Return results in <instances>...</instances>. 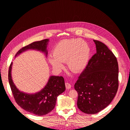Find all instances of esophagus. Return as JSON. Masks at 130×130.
Returning a JSON list of instances; mask_svg holds the SVG:
<instances>
[{"mask_svg": "<svg viewBox=\"0 0 130 130\" xmlns=\"http://www.w3.org/2000/svg\"><path fill=\"white\" fill-rule=\"evenodd\" d=\"M66 88L67 89H69L70 88H71V85L69 83H68V82H67V83H66Z\"/></svg>", "mask_w": 130, "mask_h": 130, "instance_id": "1", "label": "esophagus"}]
</instances>
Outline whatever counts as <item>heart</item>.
<instances>
[{
	"mask_svg": "<svg viewBox=\"0 0 130 130\" xmlns=\"http://www.w3.org/2000/svg\"><path fill=\"white\" fill-rule=\"evenodd\" d=\"M91 54L88 43L82 39L61 40L54 47L53 56H49L48 61L56 70L63 68V62L67 61L69 69L74 72H79L86 68Z\"/></svg>",
	"mask_w": 130,
	"mask_h": 130,
	"instance_id": "obj_1",
	"label": "heart"
}]
</instances>
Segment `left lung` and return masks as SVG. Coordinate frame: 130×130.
Listing matches in <instances>:
<instances>
[{"instance_id":"1","label":"left lung","mask_w":130,"mask_h":130,"mask_svg":"<svg viewBox=\"0 0 130 130\" xmlns=\"http://www.w3.org/2000/svg\"><path fill=\"white\" fill-rule=\"evenodd\" d=\"M93 41L96 53L74 85L78 93L77 107L87 114L97 113L107 107L115 97L119 86L116 57L105 44Z\"/></svg>"}]
</instances>
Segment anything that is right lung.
I'll return each instance as SVG.
<instances>
[{"label": "right lung", "mask_w": 130, "mask_h": 130, "mask_svg": "<svg viewBox=\"0 0 130 130\" xmlns=\"http://www.w3.org/2000/svg\"><path fill=\"white\" fill-rule=\"evenodd\" d=\"M49 39L33 42L21 49L15 54V57L27 50L33 49L42 52L47 56V50ZM12 62L9 67V83L14 98L18 105L28 112L37 116H43L51 112L54 109L57 97L66 89L62 76H51L45 86L42 90L34 94H27L21 92L14 85L11 76Z\"/></svg>", "instance_id": "obj_1"}]
</instances>
